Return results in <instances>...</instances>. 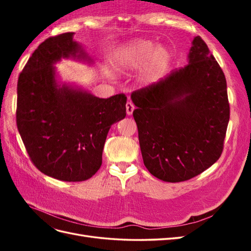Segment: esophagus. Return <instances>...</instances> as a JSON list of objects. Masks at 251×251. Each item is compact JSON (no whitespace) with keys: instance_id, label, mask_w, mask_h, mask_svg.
<instances>
[{"instance_id":"34e87169","label":"esophagus","mask_w":251,"mask_h":251,"mask_svg":"<svg viewBox=\"0 0 251 251\" xmlns=\"http://www.w3.org/2000/svg\"><path fill=\"white\" fill-rule=\"evenodd\" d=\"M126 114H127L128 116H130V115H132V113H133L135 107H134V104L131 101H127L126 104Z\"/></svg>"}]
</instances>
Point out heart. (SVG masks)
Here are the masks:
<instances>
[{"mask_svg": "<svg viewBox=\"0 0 251 251\" xmlns=\"http://www.w3.org/2000/svg\"><path fill=\"white\" fill-rule=\"evenodd\" d=\"M172 53L164 45L151 41L135 40L126 44L117 53L118 71L127 73L140 70L137 82L140 87H150L160 79L168 70Z\"/></svg>", "mask_w": 251, "mask_h": 251, "instance_id": "obj_1", "label": "heart"}]
</instances>
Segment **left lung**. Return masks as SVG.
Wrapping results in <instances>:
<instances>
[{"instance_id":"obj_1","label":"left lung","mask_w":251,"mask_h":251,"mask_svg":"<svg viewBox=\"0 0 251 251\" xmlns=\"http://www.w3.org/2000/svg\"><path fill=\"white\" fill-rule=\"evenodd\" d=\"M225 75L196 36L187 65L132 93L143 163L165 182L192 179L221 156L229 121Z\"/></svg>"}]
</instances>
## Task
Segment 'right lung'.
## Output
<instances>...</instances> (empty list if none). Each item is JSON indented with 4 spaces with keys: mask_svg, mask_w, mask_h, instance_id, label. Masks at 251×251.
I'll use <instances>...</instances> for the list:
<instances>
[{
    "mask_svg": "<svg viewBox=\"0 0 251 251\" xmlns=\"http://www.w3.org/2000/svg\"><path fill=\"white\" fill-rule=\"evenodd\" d=\"M74 32L49 37L30 56L18 80L17 125L33 164L57 180L79 182L100 170L112 125L126 117V97L100 98L63 82L62 58L93 64Z\"/></svg>",
    "mask_w": 251,
    "mask_h": 251,
    "instance_id": "add662e5",
    "label": "right lung"
}]
</instances>
